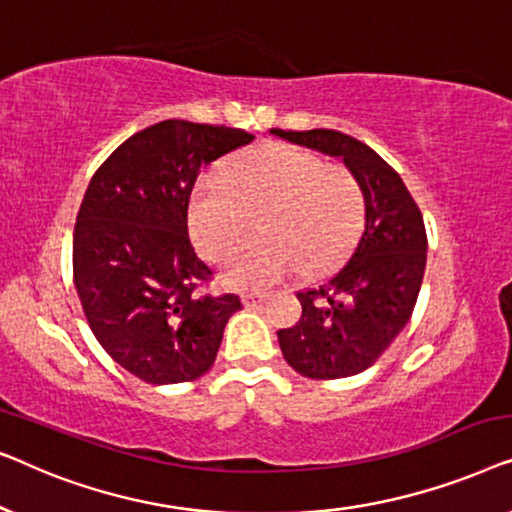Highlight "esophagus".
Masks as SVG:
<instances>
[{
    "instance_id": "obj_1",
    "label": "esophagus",
    "mask_w": 512,
    "mask_h": 512,
    "mask_svg": "<svg viewBox=\"0 0 512 512\" xmlns=\"http://www.w3.org/2000/svg\"><path fill=\"white\" fill-rule=\"evenodd\" d=\"M265 300V291H244L242 293V303L247 307H254L258 303H263Z\"/></svg>"
}]
</instances>
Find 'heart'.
<instances>
[{"label":"heart","instance_id":"b5f03b06","mask_svg":"<svg viewBox=\"0 0 512 512\" xmlns=\"http://www.w3.org/2000/svg\"><path fill=\"white\" fill-rule=\"evenodd\" d=\"M366 200L359 179L314 151L263 142L233 153L223 179L202 177L188 200V233L207 261H226V279L265 286L303 268L331 270L359 235Z\"/></svg>","mask_w":512,"mask_h":512}]
</instances>
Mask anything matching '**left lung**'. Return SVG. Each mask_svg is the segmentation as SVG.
I'll use <instances>...</instances> for the list:
<instances>
[{"label": "left lung", "instance_id": "left-lung-1", "mask_svg": "<svg viewBox=\"0 0 512 512\" xmlns=\"http://www.w3.org/2000/svg\"><path fill=\"white\" fill-rule=\"evenodd\" d=\"M338 156L359 179L366 219L352 251L319 284L298 291V324L277 331L289 366L310 380H338L373 366L415 310L426 268L422 212L403 179L368 144L338 130H272Z\"/></svg>", "mask_w": 512, "mask_h": 512}]
</instances>
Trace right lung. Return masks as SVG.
<instances>
[{
	"label": "right lung",
	"mask_w": 512,
	"mask_h": 512,
	"mask_svg": "<svg viewBox=\"0 0 512 512\" xmlns=\"http://www.w3.org/2000/svg\"><path fill=\"white\" fill-rule=\"evenodd\" d=\"M249 142L251 132L170 118L125 139L90 179L74 286L97 342L139 380H198L242 307L235 293L200 291L212 270L188 240V198L202 167Z\"/></svg>",
	"instance_id": "1"
}]
</instances>
